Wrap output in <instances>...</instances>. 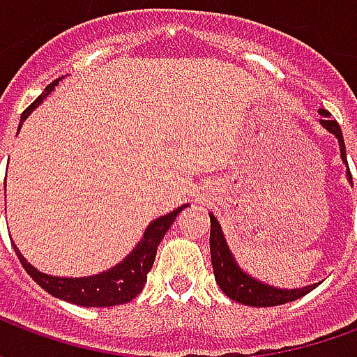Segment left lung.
Here are the masks:
<instances>
[{
  "label": "left lung",
  "instance_id": "left-lung-1",
  "mask_svg": "<svg viewBox=\"0 0 357 357\" xmlns=\"http://www.w3.org/2000/svg\"><path fill=\"white\" fill-rule=\"evenodd\" d=\"M321 114V126L329 133H333L338 141L340 147V158L346 164V178L352 183V174L348 168V160H346V147L344 139H342V130L337 124V120H333L331 114L325 109H319ZM210 255H212V268H214V277L220 289L224 291L227 298L235 300L239 304L255 307H269L279 306V304H287L292 300L302 298L304 294L314 291L317 284H307L302 289H279L273 284L264 283L256 277L248 275L245 269L241 268L235 256H233L231 248L225 241V235L222 231V225L216 220L214 214H210Z\"/></svg>",
  "mask_w": 357,
  "mask_h": 357
}]
</instances>
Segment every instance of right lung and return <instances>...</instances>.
<instances>
[{
    "instance_id": "1",
    "label": "right lung",
    "mask_w": 357,
    "mask_h": 357,
    "mask_svg": "<svg viewBox=\"0 0 357 357\" xmlns=\"http://www.w3.org/2000/svg\"><path fill=\"white\" fill-rule=\"evenodd\" d=\"M63 78L51 82L50 86L43 89V93L22 112L19 130L22 122L30 116V112L42 105L43 99L55 89V86H59V82L63 80ZM185 206L187 204H183V206H179V208L172 210L168 214L153 220L147 225V229L143 233L139 243L133 247L132 252L126 256L124 260H120L116 266H112L107 271H101V273H95V275L89 277L47 275V273H43V271H40V269L34 268L32 264L28 262L19 250V247H15V243H13V248H15L17 256H19L22 268L26 269L28 275L32 277L43 291L53 294L55 298L66 300V302H73V304L86 307H107L116 306V304H126V302H132L143 291V287L147 283V273L153 268V264H155L156 248L160 245V241L166 235V231L170 229V225L174 224L176 216Z\"/></svg>"
}]
</instances>
